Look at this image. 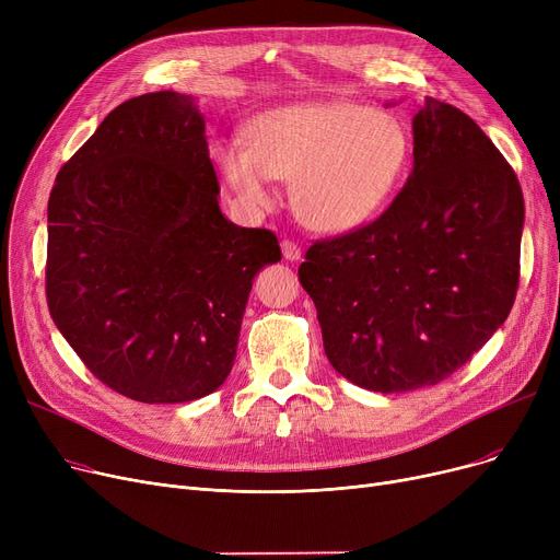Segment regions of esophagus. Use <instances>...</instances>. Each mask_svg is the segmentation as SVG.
I'll list each match as a JSON object with an SVG mask.
<instances>
[{
	"label": "esophagus",
	"instance_id": "1",
	"mask_svg": "<svg viewBox=\"0 0 560 560\" xmlns=\"http://www.w3.org/2000/svg\"><path fill=\"white\" fill-rule=\"evenodd\" d=\"M281 252H283L285 260H300L302 258V247L295 241H283Z\"/></svg>",
	"mask_w": 560,
	"mask_h": 560
}]
</instances>
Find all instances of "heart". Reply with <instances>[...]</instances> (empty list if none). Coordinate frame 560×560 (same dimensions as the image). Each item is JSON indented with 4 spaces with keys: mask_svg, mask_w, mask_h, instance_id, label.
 Here are the masks:
<instances>
[{
    "mask_svg": "<svg viewBox=\"0 0 560 560\" xmlns=\"http://www.w3.org/2000/svg\"><path fill=\"white\" fill-rule=\"evenodd\" d=\"M211 159L245 209L275 199V179L311 229L340 233L374 220L404 184L410 136L397 115L345 102L295 104L256 115L241 138L211 144Z\"/></svg>",
    "mask_w": 560,
    "mask_h": 560,
    "instance_id": "heart-1",
    "label": "heart"
}]
</instances>
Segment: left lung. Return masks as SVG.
I'll return each mask as SVG.
<instances>
[{"label": "left lung", "mask_w": 560, "mask_h": 560, "mask_svg": "<svg viewBox=\"0 0 560 560\" xmlns=\"http://www.w3.org/2000/svg\"><path fill=\"white\" fill-rule=\"evenodd\" d=\"M524 197L472 117L427 97L413 172L365 226L315 241L300 265L329 363L374 393L435 386L509 317Z\"/></svg>", "instance_id": "obj_1"}]
</instances>
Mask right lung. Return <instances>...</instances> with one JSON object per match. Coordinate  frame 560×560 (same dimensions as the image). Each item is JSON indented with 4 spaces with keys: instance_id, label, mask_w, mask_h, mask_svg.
<instances>
[{
    "instance_id": "right-lung-1",
    "label": "right lung",
    "mask_w": 560,
    "mask_h": 560,
    "mask_svg": "<svg viewBox=\"0 0 560 560\" xmlns=\"http://www.w3.org/2000/svg\"><path fill=\"white\" fill-rule=\"evenodd\" d=\"M195 97L113 108L56 174L45 290L54 325L104 386L192 401L229 376L252 281L277 235L229 222Z\"/></svg>"
}]
</instances>
